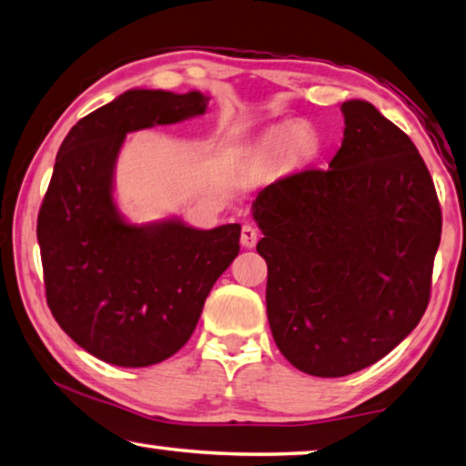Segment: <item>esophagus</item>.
Here are the masks:
<instances>
[{"mask_svg": "<svg viewBox=\"0 0 466 466\" xmlns=\"http://www.w3.org/2000/svg\"><path fill=\"white\" fill-rule=\"evenodd\" d=\"M241 246L244 248H254L256 241H258V231H256L254 225H244L241 227Z\"/></svg>", "mask_w": 466, "mask_h": 466, "instance_id": "obj_1", "label": "esophagus"}]
</instances>
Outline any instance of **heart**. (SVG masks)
<instances>
[{"mask_svg": "<svg viewBox=\"0 0 466 466\" xmlns=\"http://www.w3.org/2000/svg\"><path fill=\"white\" fill-rule=\"evenodd\" d=\"M258 151L268 159L283 155L288 164L299 166L319 153V138L313 127L300 124H281L265 132L258 140Z\"/></svg>", "mask_w": 466, "mask_h": 466, "instance_id": "b5f03b06", "label": "heart"}]
</instances>
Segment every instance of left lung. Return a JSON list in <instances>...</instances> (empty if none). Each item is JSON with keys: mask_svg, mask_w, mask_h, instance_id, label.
I'll use <instances>...</instances> for the list:
<instances>
[{"mask_svg": "<svg viewBox=\"0 0 466 466\" xmlns=\"http://www.w3.org/2000/svg\"><path fill=\"white\" fill-rule=\"evenodd\" d=\"M340 111L328 170L275 180L252 204L275 345L321 379L372 366L412 332L441 239L433 178L408 134L366 100Z\"/></svg>", "mask_w": 466, "mask_h": 466, "instance_id": "8db88e82", "label": "left lung"}]
</instances>
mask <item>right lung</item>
Returning a JSON list of instances; mask_svg holds the SVG:
<instances>
[{
	"label": "right lung",
	"mask_w": 466,
	"mask_h": 466,
	"mask_svg": "<svg viewBox=\"0 0 466 466\" xmlns=\"http://www.w3.org/2000/svg\"><path fill=\"white\" fill-rule=\"evenodd\" d=\"M201 92L127 90L79 119L60 145L37 217L48 307L87 353L147 368L191 339L210 289L239 254V225L177 218L130 225L113 199L127 132L206 113Z\"/></svg>",
	"instance_id": "add662e5"
}]
</instances>
